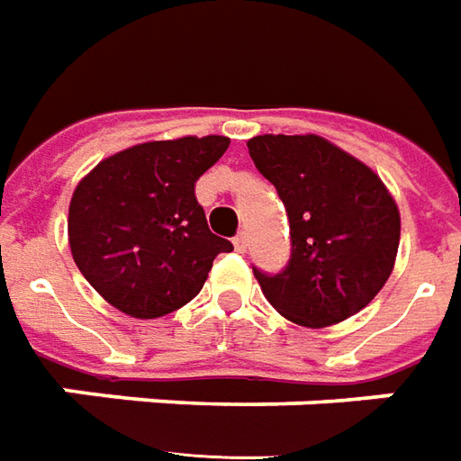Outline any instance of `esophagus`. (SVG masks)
<instances>
[{
	"label": "esophagus",
	"instance_id": "esophagus-1",
	"mask_svg": "<svg viewBox=\"0 0 461 461\" xmlns=\"http://www.w3.org/2000/svg\"><path fill=\"white\" fill-rule=\"evenodd\" d=\"M231 241H234V249H237V252H247V247H249V237H247L244 231H240Z\"/></svg>",
	"mask_w": 461,
	"mask_h": 461
}]
</instances>
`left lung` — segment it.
Segmentation results:
<instances>
[{"label": "left lung", "instance_id": "obj_1", "mask_svg": "<svg viewBox=\"0 0 461 461\" xmlns=\"http://www.w3.org/2000/svg\"><path fill=\"white\" fill-rule=\"evenodd\" d=\"M249 157L289 217L285 272L254 276L285 320L331 327L365 309L387 285L399 249V209L365 162L317 134H259Z\"/></svg>", "mask_w": 461, "mask_h": 461}]
</instances>
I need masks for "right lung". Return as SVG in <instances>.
Masks as SVG:
<instances>
[{"mask_svg":"<svg viewBox=\"0 0 461 461\" xmlns=\"http://www.w3.org/2000/svg\"><path fill=\"white\" fill-rule=\"evenodd\" d=\"M230 137L144 141L112 154L77 185L69 202L74 264L102 297L137 320L185 307L231 241L212 234L194 185Z\"/></svg>","mask_w":461,"mask_h":461,"instance_id":"right-lung-1","label":"right lung"}]
</instances>
